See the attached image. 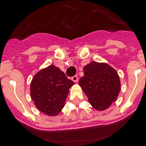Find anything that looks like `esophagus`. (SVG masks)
Returning <instances> with one entry per match:
<instances>
[{
  "instance_id": "34e87169",
  "label": "esophagus",
  "mask_w": 146,
  "mask_h": 146,
  "mask_svg": "<svg viewBox=\"0 0 146 146\" xmlns=\"http://www.w3.org/2000/svg\"><path fill=\"white\" fill-rule=\"evenodd\" d=\"M72 80L74 82H78V81H79V78L77 76H74L72 77Z\"/></svg>"
}]
</instances>
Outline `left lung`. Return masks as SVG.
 <instances>
[{
  "instance_id": "obj_1",
  "label": "left lung",
  "mask_w": 146,
  "mask_h": 146,
  "mask_svg": "<svg viewBox=\"0 0 146 146\" xmlns=\"http://www.w3.org/2000/svg\"><path fill=\"white\" fill-rule=\"evenodd\" d=\"M79 86L94 109L104 111L116 101L120 91L118 73L107 63L92 62L84 67Z\"/></svg>"
}]
</instances>
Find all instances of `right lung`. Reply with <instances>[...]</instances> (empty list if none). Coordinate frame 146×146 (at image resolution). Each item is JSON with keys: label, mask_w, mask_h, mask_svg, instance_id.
Here are the masks:
<instances>
[{"label": "right lung", "mask_w": 146, "mask_h": 146, "mask_svg": "<svg viewBox=\"0 0 146 146\" xmlns=\"http://www.w3.org/2000/svg\"><path fill=\"white\" fill-rule=\"evenodd\" d=\"M73 84L63 71L51 64L35 73L30 84V96L41 112L55 117L64 107L69 89Z\"/></svg>", "instance_id": "obj_1"}]
</instances>
